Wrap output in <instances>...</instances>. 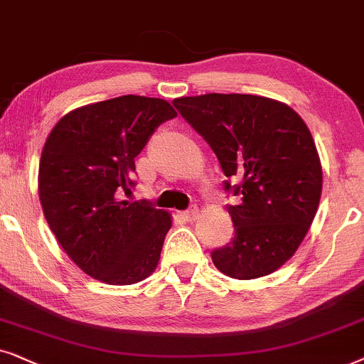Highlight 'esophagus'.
Wrapping results in <instances>:
<instances>
[{
    "label": "esophagus",
    "mask_w": 364,
    "mask_h": 364,
    "mask_svg": "<svg viewBox=\"0 0 364 364\" xmlns=\"http://www.w3.org/2000/svg\"><path fill=\"white\" fill-rule=\"evenodd\" d=\"M198 215H200V210H198L196 206H191L190 210H186V211H181V213H179V216H181L183 220H186V221H193V220H196Z\"/></svg>",
    "instance_id": "obj_1"
}]
</instances>
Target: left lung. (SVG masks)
Segmentation results:
<instances>
[{
	"instance_id": "left-lung-1",
	"label": "left lung",
	"mask_w": 364,
	"mask_h": 364,
	"mask_svg": "<svg viewBox=\"0 0 364 364\" xmlns=\"http://www.w3.org/2000/svg\"><path fill=\"white\" fill-rule=\"evenodd\" d=\"M179 114L205 138L241 201L228 206L235 238L211 253L221 273L255 279L296 253L318 211L323 169L316 144L296 111L255 95L185 96Z\"/></svg>"
}]
</instances>
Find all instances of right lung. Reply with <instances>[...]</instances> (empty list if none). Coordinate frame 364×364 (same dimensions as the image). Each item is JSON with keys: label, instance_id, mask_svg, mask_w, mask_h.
<instances>
[{"label": "right lung", "instance_id": "1", "mask_svg": "<svg viewBox=\"0 0 364 364\" xmlns=\"http://www.w3.org/2000/svg\"><path fill=\"white\" fill-rule=\"evenodd\" d=\"M174 116L168 101L126 95L73 109L51 129L38 173L43 213L91 278L133 284L156 269L171 215L119 196L134 185V158Z\"/></svg>", "mask_w": 364, "mask_h": 364}]
</instances>
